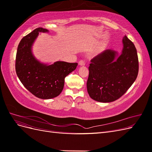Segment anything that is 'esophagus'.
<instances>
[{"label": "esophagus", "mask_w": 152, "mask_h": 152, "mask_svg": "<svg viewBox=\"0 0 152 152\" xmlns=\"http://www.w3.org/2000/svg\"><path fill=\"white\" fill-rule=\"evenodd\" d=\"M85 64H86V63H85V61H83V60H80V61L79 62V65L80 66H84V65H85Z\"/></svg>", "instance_id": "34e87169"}]
</instances>
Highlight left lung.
<instances>
[{"label": "left lung", "mask_w": 152, "mask_h": 152, "mask_svg": "<svg viewBox=\"0 0 152 152\" xmlns=\"http://www.w3.org/2000/svg\"><path fill=\"white\" fill-rule=\"evenodd\" d=\"M121 55L107 49L91 59L87 89L90 97L110 103L120 98L136 80L139 70L137 50L125 35Z\"/></svg>", "instance_id": "obj_1"}]
</instances>
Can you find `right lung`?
<instances>
[{
    "label": "right lung",
    "mask_w": 152,
    "mask_h": 152,
    "mask_svg": "<svg viewBox=\"0 0 152 152\" xmlns=\"http://www.w3.org/2000/svg\"><path fill=\"white\" fill-rule=\"evenodd\" d=\"M39 32L49 30L37 28L21 40L17 49L16 72L23 85L31 94L40 99H51L60 94L65 78L75 70L78 64L56 61L47 65L38 61L32 54L31 47Z\"/></svg>",
    "instance_id": "right-lung-1"
}]
</instances>
